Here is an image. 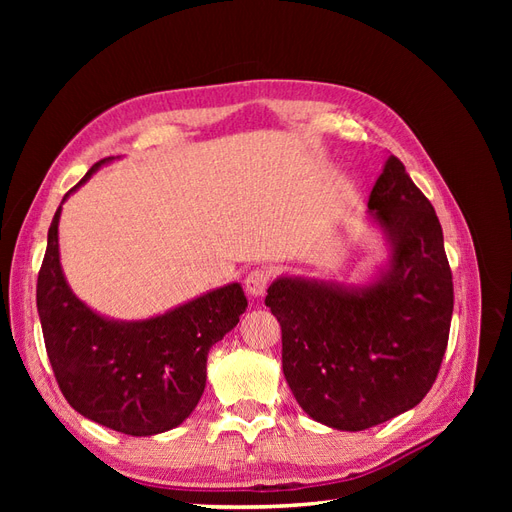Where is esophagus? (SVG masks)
I'll return each mask as SVG.
<instances>
[{
  "instance_id": "1",
  "label": "esophagus",
  "mask_w": 512,
  "mask_h": 512,
  "mask_svg": "<svg viewBox=\"0 0 512 512\" xmlns=\"http://www.w3.org/2000/svg\"><path fill=\"white\" fill-rule=\"evenodd\" d=\"M269 286V271L265 269H254L245 277V290L250 297H262Z\"/></svg>"
}]
</instances>
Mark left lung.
<instances>
[{
    "mask_svg": "<svg viewBox=\"0 0 512 512\" xmlns=\"http://www.w3.org/2000/svg\"><path fill=\"white\" fill-rule=\"evenodd\" d=\"M389 256L365 282L280 275L267 307L282 324V367L314 421L363 431L421 404L453 318V275L438 215L395 156L367 200Z\"/></svg>",
    "mask_w": 512,
    "mask_h": 512,
    "instance_id": "8db88e82",
    "label": "left lung"
}]
</instances>
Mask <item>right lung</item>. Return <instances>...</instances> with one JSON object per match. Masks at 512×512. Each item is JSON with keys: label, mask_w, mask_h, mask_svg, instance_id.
Returning a JSON list of instances; mask_svg holds the SVG:
<instances>
[{"label": "right lung", "mask_w": 512, "mask_h": 512, "mask_svg": "<svg viewBox=\"0 0 512 512\" xmlns=\"http://www.w3.org/2000/svg\"><path fill=\"white\" fill-rule=\"evenodd\" d=\"M113 160L91 166L61 205ZM61 205L49 228L36 290L44 346L61 393L89 421L128 436L175 429L205 391L211 346L245 312L241 284L213 288L145 320L102 316L76 297L61 269Z\"/></svg>", "instance_id": "right-lung-1"}]
</instances>
